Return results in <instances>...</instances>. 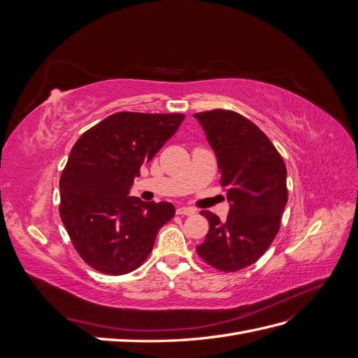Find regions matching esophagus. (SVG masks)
<instances>
[{"mask_svg": "<svg viewBox=\"0 0 358 358\" xmlns=\"http://www.w3.org/2000/svg\"><path fill=\"white\" fill-rule=\"evenodd\" d=\"M196 213V210H194L192 208H179L178 209V215H194Z\"/></svg>", "mask_w": 358, "mask_h": 358, "instance_id": "esophagus-1", "label": "esophagus"}]
</instances>
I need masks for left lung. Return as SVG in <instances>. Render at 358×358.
<instances>
[{
  "label": "left lung",
  "instance_id": "8db88e82",
  "mask_svg": "<svg viewBox=\"0 0 358 358\" xmlns=\"http://www.w3.org/2000/svg\"><path fill=\"white\" fill-rule=\"evenodd\" d=\"M194 117L213 149L230 203L225 221L200 212L209 233L197 252L215 268L237 272L254 264L278 234L288 200L287 167L268 137L245 116L216 109Z\"/></svg>",
  "mask_w": 358,
  "mask_h": 358
}]
</instances>
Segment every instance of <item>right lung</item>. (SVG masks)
I'll return each instance as SVG.
<instances>
[{
  "label": "right lung",
  "mask_w": 358,
  "mask_h": 358,
  "mask_svg": "<svg viewBox=\"0 0 358 358\" xmlns=\"http://www.w3.org/2000/svg\"><path fill=\"white\" fill-rule=\"evenodd\" d=\"M185 116L119 112L83 133L59 180V213L76 251L106 275L133 272L175 216L169 201L129 197L143 164L178 131Z\"/></svg>",
  "instance_id": "right-lung-1"
}]
</instances>
